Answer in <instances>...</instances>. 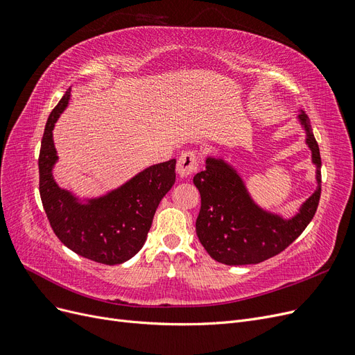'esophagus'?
I'll return each mask as SVG.
<instances>
[{"label":"esophagus","mask_w":355,"mask_h":355,"mask_svg":"<svg viewBox=\"0 0 355 355\" xmlns=\"http://www.w3.org/2000/svg\"><path fill=\"white\" fill-rule=\"evenodd\" d=\"M197 163H198V158L194 151H187L182 154L178 159V166H176L178 176L185 179L189 175L194 173V171L197 170Z\"/></svg>","instance_id":"34e87169"}]
</instances>
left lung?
<instances>
[{"mask_svg": "<svg viewBox=\"0 0 355 355\" xmlns=\"http://www.w3.org/2000/svg\"><path fill=\"white\" fill-rule=\"evenodd\" d=\"M297 120L315 166L317 188L292 218L262 209L250 196L239 170L222 157L209 155L206 168L194 176L201 196L196 231L214 261L225 265L263 262L292 244L314 218L321 194L320 149L302 110Z\"/></svg>", "mask_w": 355, "mask_h": 355, "instance_id": "left-lung-1", "label": "left lung"}]
</instances>
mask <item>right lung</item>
Returning a JSON list of instances; mask_svg holds the SVG:
<instances>
[{"label": "right lung", "mask_w": 355, "mask_h": 355, "mask_svg": "<svg viewBox=\"0 0 355 355\" xmlns=\"http://www.w3.org/2000/svg\"><path fill=\"white\" fill-rule=\"evenodd\" d=\"M71 99V87L51 111L42 135L40 196L58 239L77 254L99 263H123L142 249L159 201L173 187L176 159L149 166L115 189L80 198L53 176L58 151L53 128Z\"/></svg>", "instance_id": "obj_1"}]
</instances>
